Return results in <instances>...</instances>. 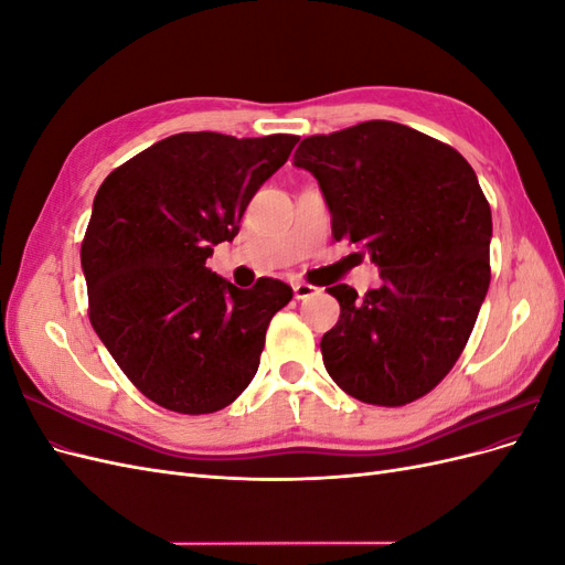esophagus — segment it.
<instances>
[{
	"instance_id": "1",
	"label": "esophagus",
	"mask_w": 565,
	"mask_h": 565,
	"mask_svg": "<svg viewBox=\"0 0 565 565\" xmlns=\"http://www.w3.org/2000/svg\"><path fill=\"white\" fill-rule=\"evenodd\" d=\"M292 289H295V297H297V299H311L313 295L320 292V289H318L316 285H309V282H295Z\"/></svg>"
}]
</instances>
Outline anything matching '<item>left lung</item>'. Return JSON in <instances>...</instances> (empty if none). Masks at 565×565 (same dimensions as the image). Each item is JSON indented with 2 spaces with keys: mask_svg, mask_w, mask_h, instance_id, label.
<instances>
[{
  "mask_svg": "<svg viewBox=\"0 0 565 565\" xmlns=\"http://www.w3.org/2000/svg\"><path fill=\"white\" fill-rule=\"evenodd\" d=\"M295 164L318 179L334 241L382 270L322 334L324 370L349 396L401 407L426 396L465 351L490 285V204L459 152L388 119L303 139Z\"/></svg>",
  "mask_w": 565,
  "mask_h": 565,
  "instance_id": "8db88e82",
  "label": "left lung"
}]
</instances>
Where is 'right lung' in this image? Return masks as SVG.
<instances>
[{"instance_id": "obj_1", "label": "right lung", "mask_w": 565, "mask_h": 565, "mask_svg": "<svg viewBox=\"0 0 565 565\" xmlns=\"http://www.w3.org/2000/svg\"><path fill=\"white\" fill-rule=\"evenodd\" d=\"M299 136L183 131L106 177L82 241L89 320L146 398L181 415L231 405L254 380L270 318L292 287L241 289L207 268Z\"/></svg>"}]
</instances>
